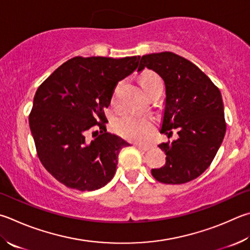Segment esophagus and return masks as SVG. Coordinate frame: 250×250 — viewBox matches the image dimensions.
<instances>
[{"mask_svg":"<svg viewBox=\"0 0 250 250\" xmlns=\"http://www.w3.org/2000/svg\"><path fill=\"white\" fill-rule=\"evenodd\" d=\"M135 147H138L141 151H147L149 149V146H146V145H142V144H135Z\"/></svg>","mask_w":250,"mask_h":250,"instance_id":"1","label":"esophagus"}]
</instances>
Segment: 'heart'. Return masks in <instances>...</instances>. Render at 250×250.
Returning a JSON list of instances; mask_svg holds the SVG:
<instances>
[{
	"label": "heart",
	"instance_id": "b5f03b06",
	"mask_svg": "<svg viewBox=\"0 0 250 250\" xmlns=\"http://www.w3.org/2000/svg\"><path fill=\"white\" fill-rule=\"evenodd\" d=\"M140 84L146 95L157 87H163V81L160 75L154 72L147 71L140 76ZM116 93L117 89L113 92L111 97V104H116ZM113 129L120 137L130 141H141L147 140L154 129L153 118L148 116H134L131 113H125L118 117L113 122Z\"/></svg>",
	"mask_w": 250,
	"mask_h": 250
}]
</instances>
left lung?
<instances>
[{
	"instance_id": "8db88e82",
	"label": "left lung",
	"mask_w": 250,
	"mask_h": 250,
	"mask_svg": "<svg viewBox=\"0 0 250 250\" xmlns=\"http://www.w3.org/2000/svg\"><path fill=\"white\" fill-rule=\"evenodd\" d=\"M144 67L165 82L166 102L162 133L177 140L158 145L166 163L152 169L163 184L180 185L196 179L211 165L224 139L226 122L220 89L187 59L172 52L146 54L141 58L138 72Z\"/></svg>"
}]
</instances>
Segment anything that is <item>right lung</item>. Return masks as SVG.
<instances>
[{
	"label": "right lung",
	"mask_w": 250,
	"mask_h": 250,
	"mask_svg": "<svg viewBox=\"0 0 250 250\" xmlns=\"http://www.w3.org/2000/svg\"><path fill=\"white\" fill-rule=\"evenodd\" d=\"M140 57H75L35 94L29 126L40 162L66 187L93 191L112 179L125 140L107 131L105 109Z\"/></svg>",
	"instance_id": "obj_1"
}]
</instances>
